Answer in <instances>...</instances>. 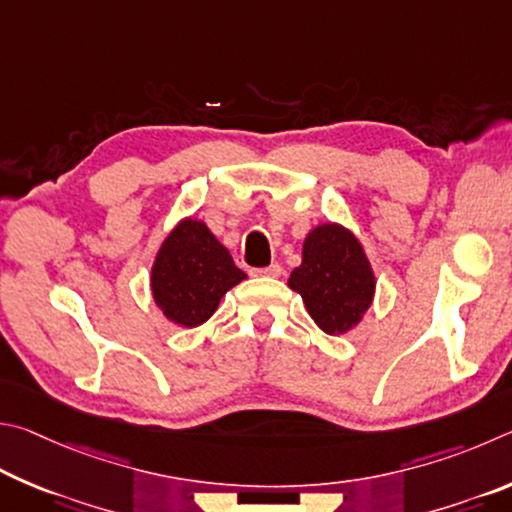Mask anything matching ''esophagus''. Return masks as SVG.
Masks as SVG:
<instances>
[{
    "mask_svg": "<svg viewBox=\"0 0 512 512\" xmlns=\"http://www.w3.org/2000/svg\"><path fill=\"white\" fill-rule=\"evenodd\" d=\"M281 265H270V267H261V270H251V274L254 276H270V279H279L281 276Z\"/></svg>",
    "mask_w": 512,
    "mask_h": 512,
    "instance_id": "34e87169",
    "label": "esophagus"
}]
</instances>
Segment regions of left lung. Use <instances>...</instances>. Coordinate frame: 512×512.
I'll return each mask as SVG.
<instances>
[{
  "instance_id": "obj_1",
  "label": "left lung",
  "mask_w": 512,
  "mask_h": 512,
  "mask_svg": "<svg viewBox=\"0 0 512 512\" xmlns=\"http://www.w3.org/2000/svg\"><path fill=\"white\" fill-rule=\"evenodd\" d=\"M375 272L351 229L339 222L317 224L303 238L301 265L288 285L326 335H346L364 319L375 297Z\"/></svg>"
}]
</instances>
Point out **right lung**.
<instances>
[{
    "instance_id": "1",
    "label": "right lung",
    "mask_w": 512,
    "mask_h": 512,
    "mask_svg": "<svg viewBox=\"0 0 512 512\" xmlns=\"http://www.w3.org/2000/svg\"><path fill=\"white\" fill-rule=\"evenodd\" d=\"M245 279L204 220L182 218L157 249L150 292L170 324L197 328L211 319L224 294Z\"/></svg>"
}]
</instances>
